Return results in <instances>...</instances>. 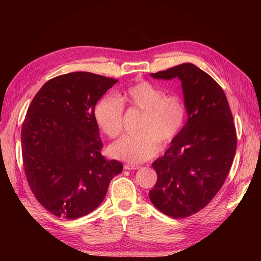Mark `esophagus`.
Masks as SVG:
<instances>
[{
  "mask_svg": "<svg viewBox=\"0 0 261 261\" xmlns=\"http://www.w3.org/2000/svg\"><path fill=\"white\" fill-rule=\"evenodd\" d=\"M124 169L125 170H138V169H140V165H138V164H125L124 165Z\"/></svg>",
  "mask_w": 261,
  "mask_h": 261,
  "instance_id": "esophagus-1",
  "label": "esophagus"
}]
</instances>
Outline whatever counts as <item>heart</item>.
Segmentation results:
<instances>
[{
	"label": "heart",
	"mask_w": 261,
	"mask_h": 261,
	"mask_svg": "<svg viewBox=\"0 0 261 261\" xmlns=\"http://www.w3.org/2000/svg\"><path fill=\"white\" fill-rule=\"evenodd\" d=\"M118 99L106 97L94 109L97 123L109 137L116 138L123 130L124 106L143 111L135 135H126L110 148L117 159L130 163L144 162L167 146L180 133L186 118V107L178 94H167L161 87L138 82L123 90Z\"/></svg>",
	"instance_id": "heart-1"
}]
</instances>
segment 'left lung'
Segmentation results:
<instances>
[{
	"label": "left lung",
	"instance_id": "1",
	"mask_svg": "<svg viewBox=\"0 0 261 261\" xmlns=\"http://www.w3.org/2000/svg\"><path fill=\"white\" fill-rule=\"evenodd\" d=\"M151 76L178 78L188 117L164 155L152 163L158 178L149 198L164 215L186 218L206 207L224 184L238 144L233 116L223 89L192 63Z\"/></svg>",
	"mask_w": 261,
	"mask_h": 261
}]
</instances>
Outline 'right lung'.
<instances>
[{
	"label": "right lung",
	"mask_w": 261,
	"mask_h": 261,
	"mask_svg": "<svg viewBox=\"0 0 261 261\" xmlns=\"http://www.w3.org/2000/svg\"><path fill=\"white\" fill-rule=\"evenodd\" d=\"M118 81L88 72L54 77L37 92L21 127L23 170L37 200L75 220L105 199L123 164L107 160L94 116L99 99Z\"/></svg>",
	"instance_id": "right-lung-1"
}]
</instances>
